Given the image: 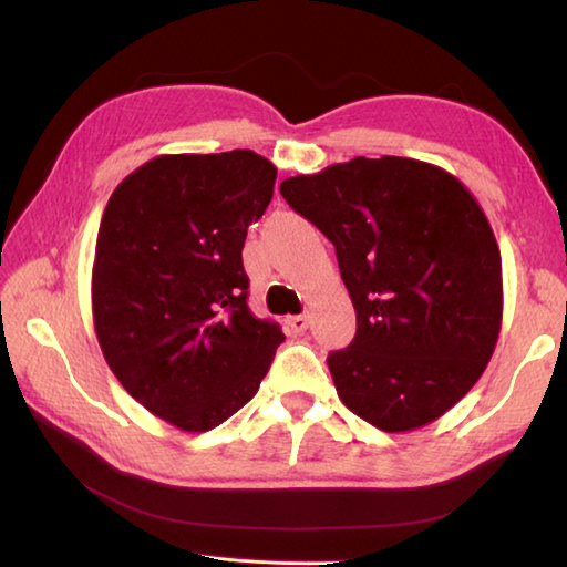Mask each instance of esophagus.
Instances as JSON below:
<instances>
[{
  "label": "esophagus",
  "mask_w": 567,
  "mask_h": 567,
  "mask_svg": "<svg viewBox=\"0 0 567 567\" xmlns=\"http://www.w3.org/2000/svg\"><path fill=\"white\" fill-rule=\"evenodd\" d=\"M287 327H290L295 334H305L307 327H309V317L307 315H297L287 319Z\"/></svg>",
  "instance_id": "esophagus-1"
}]
</instances>
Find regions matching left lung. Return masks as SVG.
Returning a JSON list of instances; mask_svg holds the SVG:
<instances>
[{"mask_svg": "<svg viewBox=\"0 0 567 567\" xmlns=\"http://www.w3.org/2000/svg\"><path fill=\"white\" fill-rule=\"evenodd\" d=\"M280 194L334 243L357 309V337L327 359L341 403L383 432L445 415L502 329V252L480 202L408 157L331 164L290 176Z\"/></svg>", "mask_w": 567, "mask_h": 567, "instance_id": "1", "label": "left lung"}]
</instances>
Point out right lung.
I'll list each match as a JSON object with an SVG mask.
<instances>
[{
  "label": "right lung",
  "instance_id": "obj_1",
  "mask_svg": "<svg viewBox=\"0 0 567 567\" xmlns=\"http://www.w3.org/2000/svg\"><path fill=\"white\" fill-rule=\"evenodd\" d=\"M277 169L252 150L159 154L100 220L93 324L110 371L152 415L206 432L258 393L280 324L248 309L243 246Z\"/></svg>",
  "mask_w": 567,
  "mask_h": 567
}]
</instances>
